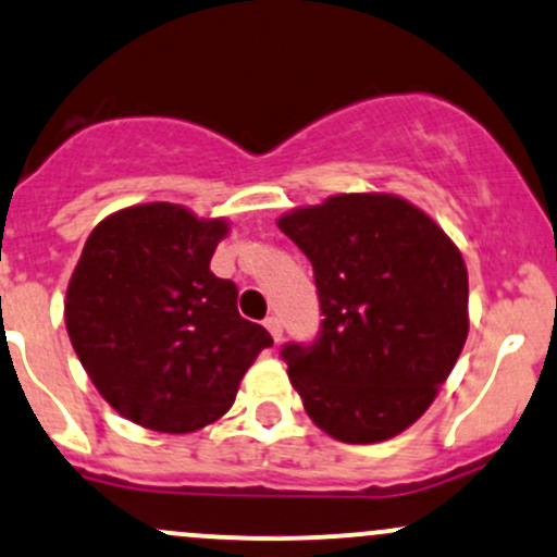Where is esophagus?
<instances>
[{"instance_id": "34e87169", "label": "esophagus", "mask_w": 557, "mask_h": 557, "mask_svg": "<svg viewBox=\"0 0 557 557\" xmlns=\"http://www.w3.org/2000/svg\"><path fill=\"white\" fill-rule=\"evenodd\" d=\"M264 325H267L269 333H272V338L277 341V344H280V341H283V320H280V317H274V314H272V317H267Z\"/></svg>"}]
</instances>
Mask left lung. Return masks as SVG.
Returning a JSON list of instances; mask_svg holds the SVG:
<instances>
[{"instance_id":"obj_1","label":"left lung","mask_w":557,"mask_h":557,"mask_svg":"<svg viewBox=\"0 0 557 557\" xmlns=\"http://www.w3.org/2000/svg\"><path fill=\"white\" fill-rule=\"evenodd\" d=\"M277 227L314 267L322 320L311 346H283L314 425L377 444L436 399L468 338V269L425 211L399 195L348 193Z\"/></svg>"}]
</instances>
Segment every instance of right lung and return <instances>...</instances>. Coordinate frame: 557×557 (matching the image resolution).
Masks as SVG:
<instances>
[{
	"label": "right lung",
	"mask_w": 557,
	"mask_h": 557,
	"mask_svg": "<svg viewBox=\"0 0 557 557\" xmlns=\"http://www.w3.org/2000/svg\"><path fill=\"white\" fill-rule=\"evenodd\" d=\"M230 232L185 206L143 203L102 219L65 293V327L102 399L158 433H193L235 405L272 335L237 311L211 272Z\"/></svg>",
	"instance_id": "obj_1"
}]
</instances>
